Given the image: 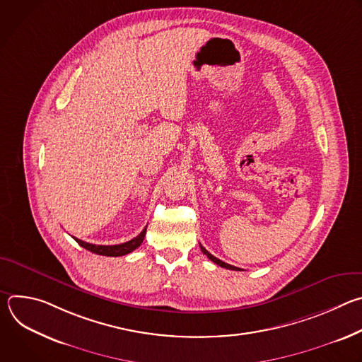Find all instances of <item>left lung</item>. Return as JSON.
Returning <instances> with one entry per match:
<instances>
[{
  "instance_id": "1",
  "label": "left lung",
  "mask_w": 362,
  "mask_h": 362,
  "mask_svg": "<svg viewBox=\"0 0 362 362\" xmlns=\"http://www.w3.org/2000/svg\"><path fill=\"white\" fill-rule=\"evenodd\" d=\"M200 249H202V252L206 255V256H208L209 257V259L212 261V262H215L216 265H219V267H222V268H226V269H232V271H242L240 268H236V267H232V265H229V264H225L223 261H221V259H218V257L216 256H214L211 252H208V250H206L202 245H200Z\"/></svg>"
}]
</instances>
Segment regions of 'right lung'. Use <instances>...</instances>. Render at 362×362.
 <instances>
[{
    "instance_id": "right-lung-1",
    "label": "right lung",
    "mask_w": 362,
    "mask_h": 362,
    "mask_svg": "<svg viewBox=\"0 0 362 362\" xmlns=\"http://www.w3.org/2000/svg\"><path fill=\"white\" fill-rule=\"evenodd\" d=\"M146 228L136 238H133L129 242L120 243V245H93V243H87L81 239H77L74 236L73 238L80 246H83L84 249L93 252V253L103 255V256H123V255H127V253L133 252L136 247H139L141 245V242L144 239V235H146Z\"/></svg>"
}]
</instances>
